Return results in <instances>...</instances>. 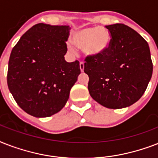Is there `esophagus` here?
I'll list each match as a JSON object with an SVG mask.
<instances>
[{
	"mask_svg": "<svg viewBox=\"0 0 158 158\" xmlns=\"http://www.w3.org/2000/svg\"><path fill=\"white\" fill-rule=\"evenodd\" d=\"M79 68H80V70H81V72H84V64L83 63V62H80V63H79Z\"/></svg>",
	"mask_w": 158,
	"mask_h": 158,
	"instance_id": "34e87169",
	"label": "esophagus"
}]
</instances>
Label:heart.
<instances>
[{
    "label": "heart",
    "mask_w": 158,
    "mask_h": 158,
    "mask_svg": "<svg viewBox=\"0 0 158 158\" xmlns=\"http://www.w3.org/2000/svg\"><path fill=\"white\" fill-rule=\"evenodd\" d=\"M110 34L104 28L92 27L77 30L72 33L71 42L75 47L81 48L87 57L98 56L106 52L110 44ZM67 48L74 52V47L67 43Z\"/></svg>",
    "instance_id": "1"
}]
</instances>
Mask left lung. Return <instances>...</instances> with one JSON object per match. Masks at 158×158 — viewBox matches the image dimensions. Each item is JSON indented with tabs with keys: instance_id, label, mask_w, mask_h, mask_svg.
<instances>
[{
	"instance_id": "1",
	"label": "left lung",
	"mask_w": 158,
	"mask_h": 158,
	"mask_svg": "<svg viewBox=\"0 0 158 158\" xmlns=\"http://www.w3.org/2000/svg\"><path fill=\"white\" fill-rule=\"evenodd\" d=\"M110 44L104 53L86 57L89 94L110 109L130 106L140 99L152 78L148 44L133 28L122 23L106 25Z\"/></svg>"
}]
</instances>
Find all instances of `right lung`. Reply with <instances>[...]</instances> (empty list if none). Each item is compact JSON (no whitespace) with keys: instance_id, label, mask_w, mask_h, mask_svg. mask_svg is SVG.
<instances>
[{"instance_id":"add662e5","label":"right lung","mask_w":158,"mask_h":158,"mask_svg":"<svg viewBox=\"0 0 158 158\" xmlns=\"http://www.w3.org/2000/svg\"><path fill=\"white\" fill-rule=\"evenodd\" d=\"M69 25L38 23L19 40L9 60L7 84L19 107L35 117L59 112L80 74L79 62L65 61Z\"/></svg>"}]
</instances>
